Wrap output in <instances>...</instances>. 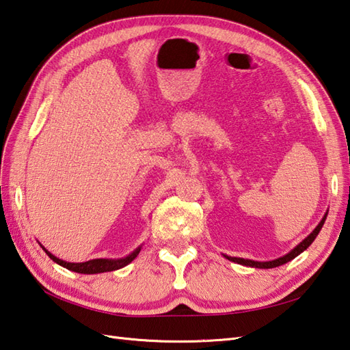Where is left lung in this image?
I'll list each match as a JSON object with an SVG mask.
<instances>
[{
  "label": "left lung",
  "mask_w": 350,
  "mask_h": 350,
  "mask_svg": "<svg viewBox=\"0 0 350 350\" xmlns=\"http://www.w3.org/2000/svg\"><path fill=\"white\" fill-rule=\"evenodd\" d=\"M325 218H327V215L322 218V221L318 224V227L314 228L313 232H312L308 237H306V239H304L300 245H297L291 252L284 255V257H280V258H278V260L260 262V261H252V260H245V258H236V257H227V258H228L230 261H233V262L242 264V266H250V267H255V269H273V267H278V266H282V264H285V262H288V261H291L293 258L297 257V255H300L304 250L309 248V246L312 245V242L314 241V237H317L318 233L321 232V228H322L323 223H325Z\"/></svg>",
  "instance_id": "obj_1"
}]
</instances>
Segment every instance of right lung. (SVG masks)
I'll return each instance as SVG.
<instances>
[{
  "label": "right lung",
  "mask_w": 350,
  "mask_h": 350,
  "mask_svg": "<svg viewBox=\"0 0 350 350\" xmlns=\"http://www.w3.org/2000/svg\"><path fill=\"white\" fill-rule=\"evenodd\" d=\"M139 251H141V248H138L135 252H132L129 257L122 258V260L99 258V260H90V261H86V262H66V261L56 258L55 255H52L49 251H46V254L55 262L61 264V266L66 267L68 270H72V271H77V273H83V275H95V273H104V271H113V270H117V269H122V267L127 266V264L132 262L136 258V255L139 254Z\"/></svg>",
  "instance_id": "add662e5"
}]
</instances>
